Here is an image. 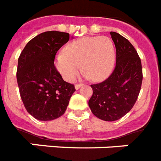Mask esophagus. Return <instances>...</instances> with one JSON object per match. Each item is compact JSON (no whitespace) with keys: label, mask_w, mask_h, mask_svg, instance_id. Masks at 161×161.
Returning <instances> with one entry per match:
<instances>
[{"label":"esophagus","mask_w":161,"mask_h":161,"mask_svg":"<svg viewBox=\"0 0 161 161\" xmlns=\"http://www.w3.org/2000/svg\"><path fill=\"white\" fill-rule=\"evenodd\" d=\"M83 85V83H78V84H76L75 85V89H76V90H78V89L80 88V87H82Z\"/></svg>","instance_id":"esophagus-1"}]
</instances>
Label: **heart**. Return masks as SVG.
I'll list each match as a JSON object with an SVG mask.
<instances>
[{
    "label": "heart",
    "mask_w": 161,
    "mask_h": 161,
    "mask_svg": "<svg viewBox=\"0 0 161 161\" xmlns=\"http://www.w3.org/2000/svg\"><path fill=\"white\" fill-rule=\"evenodd\" d=\"M114 44L108 37H85L71 42L55 58V66L67 82L82 69L85 76L101 82L110 76L114 64Z\"/></svg>",
    "instance_id": "heart-1"
}]
</instances>
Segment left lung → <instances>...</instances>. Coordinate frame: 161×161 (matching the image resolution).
Returning <instances> with one entry per match:
<instances>
[{
    "instance_id": "left-lung-1",
    "label": "left lung",
    "mask_w": 161,
    "mask_h": 161,
    "mask_svg": "<svg viewBox=\"0 0 161 161\" xmlns=\"http://www.w3.org/2000/svg\"><path fill=\"white\" fill-rule=\"evenodd\" d=\"M115 46L116 64L110 76L91 85L88 106L92 114L105 121H115L129 113L138 97L142 83L141 59L130 42L110 32Z\"/></svg>"
}]
</instances>
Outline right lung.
<instances>
[{
	"label": "right lung",
	"mask_w": 161,
	"mask_h": 161,
	"mask_svg": "<svg viewBox=\"0 0 161 161\" xmlns=\"http://www.w3.org/2000/svg\"><path fill=\"white\" fill-rule=\"evenodd\" d=\"M69 40L67 32H42L27 43L19 57L16 76L20 97L27 111L41 121L64 114L75 92L54 64L56 52Z\"/></svg>",
	"instance_id": "1"
}]
</instances>
